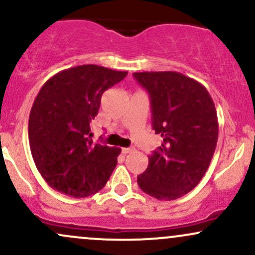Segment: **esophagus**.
Masks as SVG:
<instances>
[{"instance_id": "34e87169", "label": "esophagus", "mask_w": 255, "mask_h": 255, "mask_svg": "<svg viewBox=\"0 0 255 255\" xmlns=\"http://www.w3.org/2000/svg\"><path fill=\"white\" fill-rule=\"evenodd\" d=\"M135 151V148L134 147H124L122 148V152H124V153H131V152H134Z\"/></svg>"}]
</instances>
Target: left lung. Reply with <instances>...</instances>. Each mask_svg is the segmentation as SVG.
I'll return each instance as SVG.
<instances>
[{
    "label": "left lung",
    "mask_w": 255,
    "mask_h": 255,
    "mask_svg": "<svg viewBox=\"0 0 255 255\" xmlns=\"http://www.w3.org/2000/svg\"><path fill=\"white\" fill-rule=\"evenodd\" d=\"M133 75L150 95L152 128L163 139L137 184L158 200H175L195 188L211 163L218 140L215 103L204 85L181 73Z\"/></svg>",
    "instance_id": "left-lung-1"
}]
</instances>
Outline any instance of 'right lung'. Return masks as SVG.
Listing matches in <instances>:
<instances>
[{
	"mask_svg": "<svg viewBox=\"0 0 255 255\" xmlns=\"http://www.w3.org/2000/svg\"><path fill=\"white\" fill-rule=\"evenodd\" d=\"M127 73L83 64L58 72L38 92L28 119V140L34 164L52 189L84 198L109 180L121 148L93 142L91 122L102 95Z\"/></svg>",
	"mask_w": 255,
	"mask_h": 255,
	"instance_id": "1",
	"label": "right lung"
}]
</instances>
